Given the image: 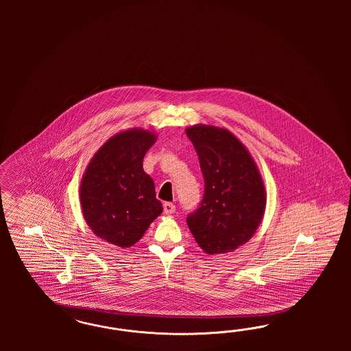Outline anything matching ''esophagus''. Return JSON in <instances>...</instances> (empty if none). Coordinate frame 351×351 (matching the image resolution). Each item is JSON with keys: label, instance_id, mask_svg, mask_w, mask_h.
Segmentation results:
<instances>
[{"label": "esophagus", "instance_id": "1", "mask_svg": "<svg viewBox=\"0 0 351 351\" xmlns=\"http://www.w3.org/2000/svg\"><path fill=\"white\" fill-rule=\"evenodd\" d=\"M175 210H176V207L172 203L166 202L163 204V213H166V215L175 213Z\"/></svg>", "mask_w": 351, "mask_h": 351}]
</instances>
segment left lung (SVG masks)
I'll use <instances>...</instances> for the list:
<instances>
[{
    "mask_svg": "<svg viewBox=\"0 0 351 351\" xmlns=\"http://www.w3.org/2000/svg\"><path fill=\"white\" fill-rule=\"evenodd\" d=\"M199 158L204 195L186 217L195 242L208 255L247 243L264 217L266 191L255 160L226 128L193 125L185 130Z\"/></svg>",
    "mask_w": 351,
    "mask_h": 351,
    "instance_id": "left-lung-1",
    "label": "left lung"
}]
</instances>
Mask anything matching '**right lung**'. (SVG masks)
<instances>
[{"mask_svg":"<svg viewBox=\"0 0 351 351\" xmlns=\"http://www.w3.org/2000/svg\"><path fill=\"white\" fill-rule=\"evenodd\" d=\"M157 135L144 128L119 131L96 150L80 185L86 223L96 237L128 248L148 230L163 207L143 160Z\"/></svg>","mask_w":351,"mask_h":351,"instance_id":"add662e5","label":"right lung"}]
</instances>
